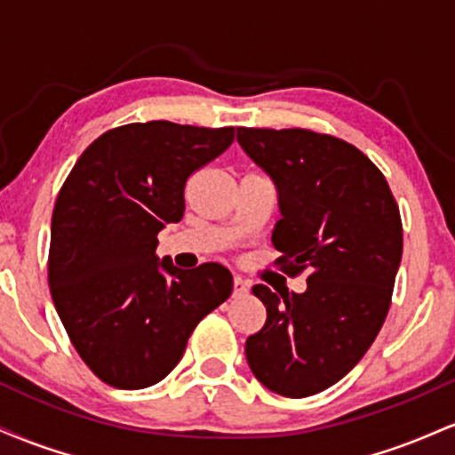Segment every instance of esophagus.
Masks as SVG:
<instances>
[{"label": "esophagus", "instance_id": "34e87169", "mask_svg": "<svg viewBox=\"0 0 455 455\" xmlns=\"http://www.w3.org/2000/svg\"><path fill=\"white\" fill-rule=\"evenodd\" d=\"M248 293V282L243 278H239V275H235L233 278V295H245Z\"/></svg>", "mask_w": 455, "mask_h": 455}]
</instances>
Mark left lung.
Returning <instances> with one entry per match:
<instances>
[{
	"instance_id": "8db88e82",
	"label": "left lung",
	"mask_w": 455,
	"mask_h": 455,
	"mask_svg": "<svg viewBox=\"0 0 455 455\" xmlns=\"http://www.w3.org/2000/svg\"><path fill=\"white\" fill-rule=\"evenodd\" d=\"M237 140L278 188L275 263L307 274L306 293L252 286L267 321L245 357L267 389L307 398L351 372L383 327L402 259L398 203L377 164L331 134L237 128Z\"/></svg>"
}]
</instances>
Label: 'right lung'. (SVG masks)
<instances>
[{
	"label": "right lung",
	"mask_w": 455,
	"mask_h": 455,
	"mask_svg": "<svg viewBox=\"0 0 455 455\" xmlns=\"http://www.w3.org/2000/svg\"><path fill=\"white\" fill-rule=\"evenodd\" d=\"M235 128L126 124L81 154L57 195L49 286L72 347L117 389L156 385L195 327L233 293L218 263L177 269L158 233L184 216L188 177L231 148Z\"/></svg>",
	"instance_id": "add662e5"
}]
</instances>
